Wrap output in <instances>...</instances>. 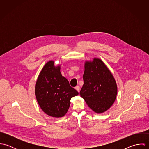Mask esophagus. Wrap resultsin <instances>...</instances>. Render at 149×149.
Segmentation results:
<instances>
[{
    "mask_svg": "<svg viewBox=\"0 0 149 149\" xmlns=\"http://www.w3.org/2000/svg\"><path fill=\"white\" fill-rule=\"evenodd\" d=\"M75 89H76L78 92H79V91H80V86H79V85L76 86L75 87Z\"/></svg>",
    "mask_w": 149,
    "mask_h": 149,
    "instance_id": "esophagus-1",
    "label": "esophagus"
}]
</instances>
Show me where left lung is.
Instances as JSON below:
<instances>
[{
    "label": "left lung",
    "mask_w": 149,
    "mask_h": 149,
    "mask_svg": "<svg viewBox=\"0 0 149 149\" xmlns=\"http://www.w3.org/2000/svg\"><path fill=\"white\" fill-rule=\"evenodd\" d=\"M83 80L80 94L89 107L96 113L109 109L115 100L117 85L104 63L98 58L86 62Z\"/></svg>",
    "instance_id": "1"
}]
</instances>
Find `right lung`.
Wrapping results in <instances>:
<instances>
[{"label": "right lung", "mask_w": 149, "mask_h": 149, "mask_svg": "<svg viewBox=\"0 0 149 149\" xmlns=\"http://www.w3.org/2000/svg\"><path fill=\"white\" fill-rule=\"evenodd\" d=\"M35 94L37 102L47 115L59 118L67 112L70 99L79 92L70 86L68 80L62 76L60 66H54L50 61L45 65L37 79Z\"/></svg>", "instance_id": "right-lung-1"}]
</instances>
